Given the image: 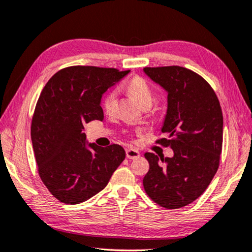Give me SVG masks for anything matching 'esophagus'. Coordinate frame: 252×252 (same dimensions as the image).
Returning <instances> with one entry per match:
<instances>
[{
	"label": "esophagus",
	"instance_id": "esophagus-1",
	"mask_svg": "<svg viewBox=\"0 0 252 252\" xmlns=\"http://www.w3.org/2000/svg\"><path fill=\"white\" fill-rule=\"evenodd\" d=\"M126 154L129 159H134V158H137V157H140V152L137 150H134V149L126 150Z\"/></svg>",
	"mask_w": 252,
	"mask_h": 252
}]
</instances>
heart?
<instances>
[{
  "mask_svg": "<svg viewBox=\"0 0 252 252\" xmlns=\"http://www.w3.org/2000/svg\"><path fill=\"white\" fill-rule=\"evenodd\" d=\"M127 88L131 92L133 96L136 98L141 105L144 103H152L154 100V93H153L152 87L144 78L140 76L133 77L132 80L127 83ZM117 103V90H111L107 93L103 99V108L108 113H111L116 108Z\"/></svg>",
  "mask_w": 252,
  "mask_h": 252,
  "instance_id": "b5f03b06",
  "label": "heart"
}]
</instances>
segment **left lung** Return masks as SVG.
<instances>
[{"mask_svg": "<svg viewBox=\"0 0 252 252\" xmlns=\"http://www.w3.org/2000/svg\"><path fill=\"white\" fill-rule=\"evenodd\" d=\"M144 73L168 94L157 143L174 156L146 153L150 170L143 179L147 195L165 209L192 203L208 188L220 165L223 113L213 88L199 74L182 66L144 67Z\"/></svg>", "mask_w": 252, "mask_h": 252, "instance_id": "1", "label": "left lung"}]
</instances>
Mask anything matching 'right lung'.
Masks as SVG:
<instances>
[{"mask_svg": "<svg viewBox=\"0 0 252 252\" xmlns=\"http://www.w3.org/2000/svg\"><path fill=\"white\" fill-rule=\"evenodd\" d=\"M129 72L70 66L43 87L32 121V149L42 182L63 203H82L100 192L126 158L122 146L88 143L83 130L103 120V93Z\"/></svg>", "mask_w": 252, "mask_h": 252, "instance_id": "1", "label": "right lung"}]
</instances>
